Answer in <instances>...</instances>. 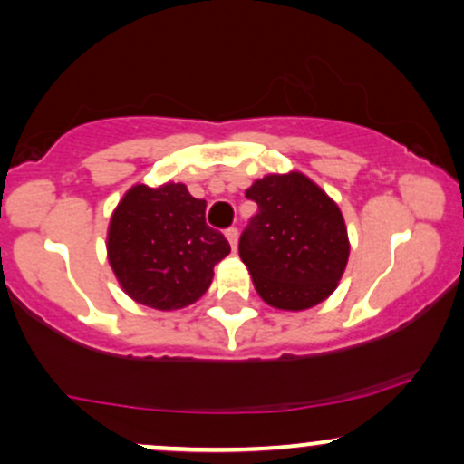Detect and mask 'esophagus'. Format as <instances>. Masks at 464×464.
Returning <instances> with one entry per match:
<instances>
[{
    "instance_id": "esophagus-1",
    "label": "esophagus",
    "mask_w": 464,
    "mask_h": 464,
    "mask_svg": "<svg viewBox=\"0 0 464 464\" xmlns=\"http://www.w3.org/2000/svg\"><path fill=\"white\" fill-rule=\"evenodd\" d=\"M225 236H227V239H228V244H231V246L236 248V246H237V236H239L237 228H236V227H228L227 231H225Z\"/></svg>"
}]
</instances>
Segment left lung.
<instances>
[{
    "label": "left lung",
    "mask_w": 464,
    "mask_h": 464,
    "mask_svg": "<svg viewBox=\"0 0 464 464\" xmlns=\"http://www.w3.org/2000/svg\"><path fill=\"white\" fill-rule=\"evenodd\" d=\"M246 198L257 202V214L239 236V257L259 296L292 312L327 299L349 259L338 205L299 172L255 180Z\"/></svg>",
    "instance_id": "left-lung-1"
}]
</instances>
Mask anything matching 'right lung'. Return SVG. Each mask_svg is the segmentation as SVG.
Segmentation results:
<instances>
[{
    "mask_svg": "<svg viewBox=\"0 0 464 464\" xmlns=\"http://www.w3.org/2000/svg\"><path fill=\"white\" fill-rule=\"evenodd\" d=\"M205 209L183 183L135 185L121 198L106 248L126 295L154 310H180L205 295L214 266L231 253Z\"/></svg>",
    "mask_w": 464,
    "mask_h": 464,
    "instance_id": "obj_1",
    "label": "right lung"
}]
</instances>
